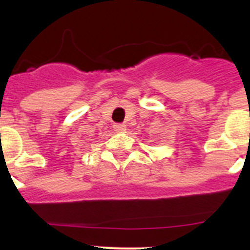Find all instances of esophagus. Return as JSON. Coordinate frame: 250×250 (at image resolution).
<instances>
[{
	"instance_id": "1",
	"label": "esophagus",
	"mask_w": 250,
	"mask_h": 250,
	"mask_svg": "<svg viewBox=\"0 0 250 250\" xmlns=\"http://www.w3.org/2000/svg\"><path fill=\"white\" fill-rule=\"evenodd\" d=\"M113 129L116 130V132H123V130L125 129V125H120V123H116V125H113Z\"/></svg>"
}]
</instances>
